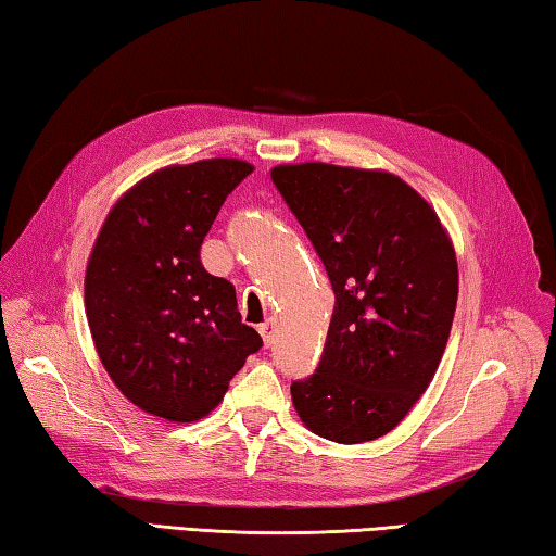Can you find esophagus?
Returning <instances> with one entry per match:
<instances>
[{"instance_id": "obj_1", "label": "esophagus", "mask_w": 556, "mask_h": 556, "mask_svg": "<svg viewBox=\"0 0 556 556\" xmlns=\"http://www.w3.org/2000/svg\"><path fill=\"white\" fill-rule=\"evenodd\" d=\"M258 332L263 337V344L270 346L273 344V334H276V325H273V319H266V323L258 327Z\"/></svg>"}]
</instances>
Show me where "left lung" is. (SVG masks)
I'll list each match as a JSON object with an SVG mask.
<instances>
[{
  "instance_id": "8db88e82",
  "label": "left lung",
  "mask_w": 556,
  "mask_h": 556,
  "mask_svg": "<svg viewBox=\"0 0 556 556\" xmlns=\"http://www.w3.org/2000/svg\"><path fill=\"white\" fill-rule=\"evenodd\" d=\"M334 290L317 371L290 386L309 432L362 444L393 430L437 374L459 266L420 192L388 170L288 163L270 170Z\"/></svg>"
}]
</instances>
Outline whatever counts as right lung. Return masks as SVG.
Listing matches in <instances>:
<instances>
[{"label":"right lung","instance_id":"add662e5","mask_svg":"<svg viewBox=\"0 0 556 556\" xmlns=\"http://www.w3.org/2000/svg\"><path fill=\"white\" fill-rule=\"evenodd\" d=\"M251 170L239 159L168 165L126 190L97 233L87 325L114 386L143 413L200 420L263 346L241 323L233 286L200 261L219 207Z\"/></svg>","mask_w":556,"mask_h":556}]
</instances>
